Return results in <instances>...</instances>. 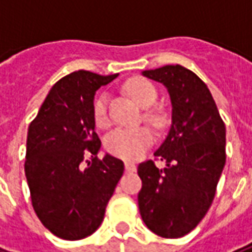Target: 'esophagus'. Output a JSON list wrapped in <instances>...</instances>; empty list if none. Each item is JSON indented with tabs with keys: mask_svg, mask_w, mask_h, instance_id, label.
<instances>
[{
	"mask_svg": "<svg viewBox=\"0 0 252 252\" xmlns=\"http://www.w3.org/2000/svg\"><path fill=\"white\" fill-rule=\"evenodd\" d=\"M125 169L127 173H134L137 170V166L133 162H125Z\"/></svg>",
	"mask_w": 252,
	"mask_h": 252,
	"instance_id": "obj_1",
	"label": "esophagus"
}]
</instances>
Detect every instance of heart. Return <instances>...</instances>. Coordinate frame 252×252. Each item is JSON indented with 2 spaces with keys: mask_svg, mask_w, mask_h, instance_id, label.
Here are the masks:
<instances>
[{
  "mask_svg": "<svg viewBox=\"0 0 252 252\" xmlns=\"http://www.w3.org/2000/svg\"><path fill=\"white\" fill-rule=\"evenodd\" d=\"M125 89L136 100L141 107H149L155 103L158 97V90L154 86V83L149 82L148 79L136 76L131 78L125 83ZM93 118L97 126H105L108 122L107 118V96L100 94L94 100L93 104ZM145 118L149 122L154 123L156 127H163L166 123V115L164 112L158 108H148L145 111ZM154 143V133L147 126L136 127V129H116L111 131L105 138V148L109 154L134 160L137 158L143 155L145 149L149 148Z\"/></svg>",
  "mask_w": 252,
  "mask_h": 252,
  "instance_id": "b5f03b06",
  "label": "heart"
}]
</instances>
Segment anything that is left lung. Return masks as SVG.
<instances>
[{"mask_svg":"<svg viewBox=\"0 0 252 252\" xmlns=\"http://www.w3.org/2000/svg\"><path fill=\"white\" fill-rule=\"evenodd\" d=\"M143 74L167 88L173 123L155 160L138 164V209L149 230L178 239L197 226L214 200L226 160L225 123L195 72L176 64ZM156 160L166 163L163 169L156 167Z\"/></svg>","mask_w":252,"mask_h":252,"instance_id":"left-lung-1","label":"left lung"}]
</instances>
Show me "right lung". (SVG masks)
<instances>
[{"label": "right lung", "instance_id": "1", "mask_svg": "<svg viewBox=\"0 0 252 252\" xmlns=\"http://www.w3.org/2000/svg\"><path fill=\"white\" fill-rule=\"evenodd\" d=\"M116 76L85 70L63 76L29 126L24 171L31 203L43 226L64 240L96 232L125 170L114 156L98 159L93 118L96 90Z\"/></svg>", "mask_w": 252, "mask_h": 252}]
</instances>
